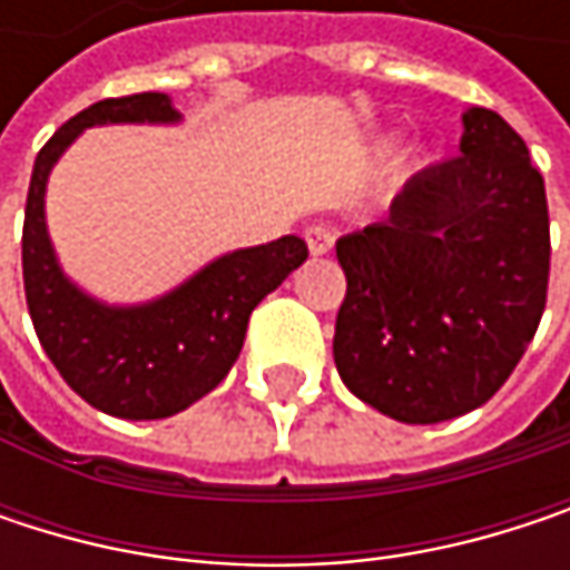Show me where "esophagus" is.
Listing matches in <instances>:
<instances>
[{
  "label": "esophagus",
  "instance_id": "esophagus-1",
  "mask_svg": "<svg viewBox=\"0 0 570 570\" xmlns=\"http://www.w3.org/2000/svg\"><path fill=\"white\" fill-rule=\"evenodd\" d=\"M303 237H306V247H309V254H316V257L330 254V250H333V240H336V234H333L326 224H309Z\"/></svg>",
  "mask_w": 570,
  "mask_h": 570
}]
</instances>
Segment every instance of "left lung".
I'll return each mask as SVG.
<instances>
[{
	"label": "left lung",
	"mask_w": 570,
	"mask_h": 570,
	"mask_svg": "<svg viewBox=\"0 0 570 570\" xmlns=\"http://www.w3.org/2000/svg\"><path fill=\"white\" fill-rule=\"evenodd\" d=\"M462 121V155L412 177L386 220L336 240L340 380L409 425L495 396L548 299L544 177L502 115L469 108Z\"/></svg>",
	"instance_id": "obj_1"
}]
</instances>
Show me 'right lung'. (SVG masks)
Returning <instances> with one entry per match:
<instances>
[{"mask_svg":"<svg viewBox=\"0 0 570 570\" xmlns=\"http://www.w3.org/2000/svg\"><path fill=\"white\" fill-rule=\"evenodd\" d=\"M118 121H177V111L161 91L105 98L46 141L32 168L22 227L26 303L42 350L88 405L118 419H165L207 396L230 373L254 306L309 250L293 234L234 250L145 306H105L85 296L58 271L46 230V180L85 128Z\"/></svg>","mask_w":570,"mask_h":570,"instance_id":"right-lung-1","label":"right lung"}]
</instances>
